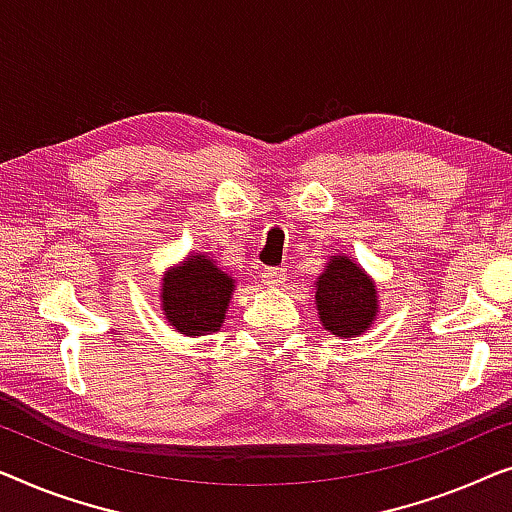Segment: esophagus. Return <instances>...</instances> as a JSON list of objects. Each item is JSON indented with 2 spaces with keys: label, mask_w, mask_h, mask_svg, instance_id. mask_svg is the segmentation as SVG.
<instances>
[{
  "label": "esophagus",
  "mask_w": 512,
  "mask_h": 512,
  "mask_svg": "<svg viewBox=\"0 0 512 512\" xmlns=\"http://www.w3.org/2000/svg\"><path fill=\"white\" fill-rule=\"evenodd\" d=\"M285 278H287L285 269H278V266H269V269H264V273H262V280H264V283L269 285V287L283 285Z\"/></svg>",
  "instance_id": "34e87169"
}]
</instances>
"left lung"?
Wrapping results in <instances>:
<instances>
[{
  "label": "left lung",
  "mask_w": 512,
  "mask_h": 512,
  "mask_svg": "<svg viewBox=\"0 0 512 512\" xmlns=\"http://www.w3.org/2000/svg\"><path fill=\"white\" fill-rule=\"evenodd\" d=\"M315 292L322 327L336 336H359L371 325L378 308L376 285L345 255L331 259Z\"/></svg>",
  "instance_id": "obj_1"
}]
</instances>
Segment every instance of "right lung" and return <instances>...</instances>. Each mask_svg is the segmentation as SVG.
<instances>
[{
	"label": "right lung",
	"instance_id": "add662e5",
	"mask_svg": "<svg viewBox=\"0 0 512 512\" xmlns=\"http://www.w3.org/2000/svg\"><path fill=\"white\" fill-rule=\"evenodd\" d=\"M234 280L204 255L187 257L162 283V308L171 327L185 336L218 331L232 297Z\"/></svg>",
	"mask_w": 512,
	"mask_h": 512
}]
</instances>
